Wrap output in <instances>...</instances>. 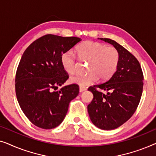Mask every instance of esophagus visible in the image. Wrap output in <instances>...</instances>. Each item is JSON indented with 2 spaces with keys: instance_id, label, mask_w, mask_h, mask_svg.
Returning a JSON list of instances; mask_svg holds the SVG:
<instances>
[{
  "instance_id": "1",
  "label": "esophagus",
  "mask_w": 156,
  "mask_h": 156,
  "mask_svg": "<svg viewBox=\"0 0 156 156\" xmlns=\"http://www.w3.org/2000/svg\"><path fill=\"white\" fill-rule=\"evenodd\" d=\"M86 90H87L86 87H80V92H82V91H86Z\"/></svg>"
}]
</instances>
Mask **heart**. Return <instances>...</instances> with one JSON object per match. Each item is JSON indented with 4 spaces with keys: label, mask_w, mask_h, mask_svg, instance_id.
<instances>
[{
    "label": "heart",
    "mask_w": 156,
    "mask_h": 156,
    "mask_svg": "<svg viewBox=\"0 0 156 156\" xmlns=\"http://www.w3.org/2000/svg\"><path fill=\"white\" fill-rule=\"evenodd\" d=\"M76 53L82 61H89L87 72L70 78V82L85 87L98 80L109 79L118 67L119 52L114 46H106L99 42L85 41L79 44ZM76 57L72 51H66L61 56V64L68 74H73L76 68Z\"/></svg>",
    "instance_id": "1"
}]
</instances>
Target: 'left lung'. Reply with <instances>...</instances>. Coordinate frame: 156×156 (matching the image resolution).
I'll list each match as a JSON object with an SVG mask.
<instances>
[{"label":"left lung","mask_w":156,"mask_h":156,"mask_svg":"<svg viewBox=\"0 0 156 156\" xmlns=\"http://www.w3.org/2000/svg\"><path fill=\"white\" fill-rule=\"evenodd\" d=\"M100 39L118 50L119 62L109 80L89 87L94 98L87 108L96 126L112 130L123 124L136 112L143 92L144 74L139 62L126 49L113 40Z\"/></svg>","instance_id":"8db88e82"}]
</instances>
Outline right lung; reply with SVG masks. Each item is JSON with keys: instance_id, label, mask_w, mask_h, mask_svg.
I'll return each instance as SVG.
<instances>
[{"instance_id": "obj_1", "label": "right lung", "mask_w": 156, "mask_h": 156, "mask_svg": "<svg viewBox=\"0 0 156 156\" xmlns=\"http://www.w3.org/2000/svg\"><path fill=\"white\" fill-rule=\"evenodd\" d=\"M81 39L48 34L25 50L16 74V94L21 109L36 126L52 129L65 119L70 101L77 97L79 86L72 84L57 91L69 78L61 56Z\"/></svg>"}]
</instances>
